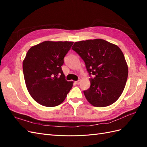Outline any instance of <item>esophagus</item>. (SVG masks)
<instances>
[{
  "label": "esophagus",
  "instance_id": "esophagus-1",
  "mask_svg": "<svg viewBox=\"0 0 147 147\" xmlns=\"http://www.w3.org/2000/svg\"><path fill=\"white\" fill-rule=\"evenodd\" d=\"M75 83H76L77 84H79L80 83V80H78L75 82Z\"/></svg>",
  "mask_w": 147,
  "mask_h": 147
}]
</instances>
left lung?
I'll list each match as a JSON object with an SVG mask.
<instances>
[{
  "label": "left lung",
  "instance_id": "1",
  "mask_svg": "<svg viewBox=\"0 0 147 147\" xmlns=\"http://www.w3.org/2000/svg\"><path fill=\"white\" fill-rule=\"evenodd\" d=\"M72 49L84 62L90 77L91 86L83 91L87 100L97 107L116 102L128 76L127 65L120 48L104 40L94 39L75 42Z\"/></svg>",
  "mask_w": 147,
  "mask_h": 147
}]
</instances>
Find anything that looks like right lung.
I'll return each mask as SVG.
<instances>
[{
	"mask_svg": "<svg viewBox=\"0 0 147 147\" xmlns=\"http://www.w3.org/2000/svg\"><path fill=\"white\" fill-rule=\"evenodd\" d=\"M72 42H43L31 47L23 61L26 87L32 98L42 105L55 107L63 102L72 89L62 70L64 58Z\"/></svg>",
	"mask_w": 147,
	"mask_h": 147,
	"instance_id": "1",
	"label": "right lung"
}]
</instances>
